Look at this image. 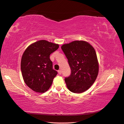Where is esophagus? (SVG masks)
<instances>
[{"label": "esophagus", "mask_w": 124, "mask_h": 124, "mask_svg": "<svg viewBox=\"0 0 124 124\" xmlns=\"http://www.w3.org/2000/svg\"><path fill=\"white\" fill-rule=\"evenodd\" d=\"M58 73H59V75H61V73H62L61 70H58Z\"/></svg>", "instance_id": "1"}]
</instances>
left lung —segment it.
<instances>
[{"label":"left lung","instance_id":"8db88e82","mask_svg":"<svg viewBox=\"0 0 124 124\" xmlns=\"http://www.w3.org/2000/svg\"><path fill=\"white\" fill-rule=\"evenodd\" d=\"M61 49L66 56L71 74L64 79L68 88L75 93H81L91 87L99 73L95 51L88 43L73 41L64 44Z\"/></svg>","mask_w":124,"mask_h":124}]
</instances>
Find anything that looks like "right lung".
Segmentation results:
<instances>
[{
    "mask_svg": "<svg viewBox=\"0 0 124 124\" xmlns=\"http://www.w3.org/2000/svg\"><path fill=\"white\" fill-rule=\"evenodd\" d=\"M59 47L58 44L41 40L30 45L23 53L21 62L22 77L33 91L43 93L52 85L57 72L53 69L49 55Z\"/></svg>",
    "mask_w": 124,
    "mask_h": 124,
    "instance_id": "1",
    "label": "right lung"
}]
</instances>
